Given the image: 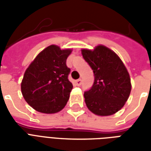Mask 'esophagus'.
<instances>
[{"instance_id":"34e87169","label":"esophagus","mask_w":151,"mask_h":151,"mask_svg":"<svg viewBox=\"0 0 151 151\" xmlns=\"http://www.w3.org/2000/svg\"><path fill=\"white\" fill-rule=\"evenodd\" d=\"M76 84H77V86H81V84H82V80L81 79H78L77 81H76Z\"/></svg>"}]
</instances>
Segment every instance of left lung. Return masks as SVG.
<instances>
[{
    "mask_svg": "<svg viewBox=\"0 0 151 151\" xmlns=\"http://www.w3.org/2000/svg\"><path fill=\"white\" fill-rule=\"evenodd\" d=\"M81 51L95 75L91 89L84 93L86 107L100 116L116 113L125 104L132 88L124 64L116 53L102 44Z\"/></svg>",
    "mask_w": 151,
    "mask_h": 151,
    "instance_id": "obj_1",
    "label": "left lung"
}]
</instances>
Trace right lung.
Wrapping results in <instances>:
<instances>
[{
	"instance_id": "right-lung-1",
	"label": "right lung",
	"mask_w": 151,
	"mask_h": 151,
	"mask_svg": "<svg viewBox=\"0 0 151 151\" xmlns=\"http://www.w3.org/2000/svg\"><path fill=\"white\" fill-rule=\"evenodd\" d=\"M72 49L52 44L38 54L26 69L21 82L23 98L35 111L53 114L61 111L73 89L66 60Z\"/></svg>"
}]
</instances>
